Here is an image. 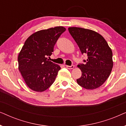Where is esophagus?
<instances>
[{"label":"esophagus","mask_w":126,"mask_h":126,"mask_svg":"<svg viewBox=\"0 0 126 126\" xmlns=\"http://www.w3.org/2000/svg\"><path fill=\"white\" fill-rule=\"evenodd\" d=\"M66 67L69 69H72L74 68V65H70V66H69V65H66Z\"/></svg>","instance_id":"1"}]
</instances>
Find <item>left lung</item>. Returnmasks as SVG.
<instances>
[{
	"mask_svg": "<svg viewBox=\"0 0 126 126\" xmlns=\"http://www.w3.org/2000/svg\"><path fill=\"white\" fill-rule=\"evenodd\" d=\"M68 30L81 54L88 56L87 60H83L84 63L77 65L82 75L77 82L85 89L97 88L108 78L112 69L111 48L104 38L94 31L76 27H69Z\"/></svg>",
	"mask_w": 126,
	"mask_h": 126,
	"instance_id": "obj_1",
	"label": "left lung"
}]
</instances>
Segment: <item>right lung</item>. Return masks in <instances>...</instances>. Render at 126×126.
Here are the masks:
<instances>
[{
    "instance_id": "add662e5",
    "label": "right lung",
    "mask_w": 126,
    "mask_h": 126,
    "mask_svg": "<svg viewBox=\"0 0 126 126\" xmlns=\"http://www.w3.org/2000/svg\"><path fill=\"white\" fill-rule=\"evenodd\" d=\"M66 29L62 26L32 34L25 41L19 54V70L26 84L36 92H43L52 85L60 66L50 61L57 41Z\"/></svg>"
}]
</instances>
